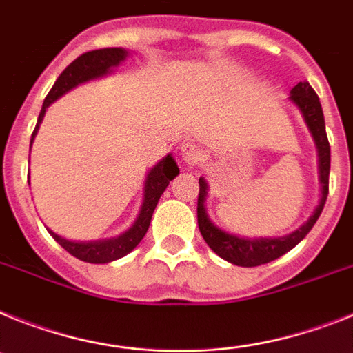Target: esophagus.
Instances as JSON below:
<instances>
[{
    "label": "esophagus",
    "instance_id": "34e87169",
    "mask_svg": "<svg viewBox=\"0 0 353 353\" xmlns=\"http://www.w3.org/2000/svg\"><path fill=\"white\" fill-rule=\"evenodd\" d=\"M199 158H201V151H199V147L195 145V143L185 142L181 145V159H183L188 167L197 165Z\"/></svg>",
    "mask_w": 353,
    "mask_h": 353
}]
</instances>
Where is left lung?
Returning a JSON list of instances; mask_svg holds the SVG:
<instances>
[{"mask_svg":"<svg viewBox=\"0 0 353 353\" xmlns=\"http://www.w3.org/2000/svg\"><path fill=\"white\" fill-rule=\"evenodd\" d=\"M290 101L295 104L299 112L304 117L305 125L311 133L314 145L318 151V177H320V202L314 208L312 214L296 231L290 232L286 236L279 238H243V236L232 234V232L223 231L219 225H214L213 220L208 216L206 197L210 185L204 177H199V199H197V222L199 231L202 238L210 245L216 256H220L225 261L232 263L236 266H259L265 263L274 261L277 257L284 256L288 250L304 240L312 225L316 223L318 216L321 214L329 195V174H330V145L325 133V119L323 110H321L320 99L316 92L312 90L307 81H300L299 85L291 88Z\"/></svg>","mask_w":353,"mask_h":353,"instance_id":"8db88e82","label":"left lung"}]
</instances>
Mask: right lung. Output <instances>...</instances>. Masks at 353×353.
<instances>
[{"label":"right lung","instance_id":"1","mask_svg":"<svg viewBox=\"0 0 353 353\" xmlns=\"http://www.w3.org/2000/svg\"><path fill=\"white\" fill-rule=\"evenodd\" d=\"M130 57V51L124 48H104L96 49V51H88V53L81 54L70 63L62 74L58 76L54 81L53 88L49 90L48 97L44 99L42 110L39 113V121H37L35 131L32 134V142L35 139L37 131L41 128L42 119L46 115V110L49 108V104H53L58 97H62L69 90L81 83H87L92 79L104 78V76L112 74L115 67L121 65L125 58ZM179 174V167H177L176 159L172 154H167L163 159H159L158 163L147 172L145 183H143V199L142 206H140L139 216L134 220L128 231L122 234L115 236V238H108V240H96V241H72L67 240L63 236L57 234L54 231L48 228L49 234L53 236L58 243L62 245L63 249L74 257L81 259L85 263H94V265H103V263H112L115 259H121L125 254H130L137 245L142 241L145 236L149 223H151L152 213L158 204L159 197L168 186V183ZM30 183V176H28Z\"/></svg>","mask_w":353,"mask_h":353}]
</instances>
